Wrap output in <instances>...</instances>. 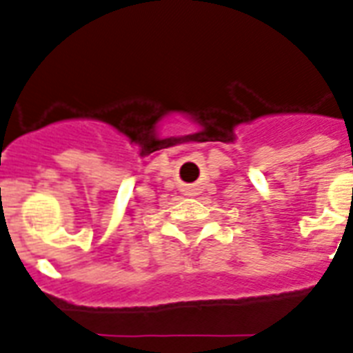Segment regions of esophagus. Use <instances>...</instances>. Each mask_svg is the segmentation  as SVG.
<instances>
[{
    "mask_svg": "<svg viewBox=\"0 0 353 353\" xmlns=\"http://www.w3.org/2000/svg\"><path fill=\"white\" fill-rule=\"evenodd\" d=\"M186 192H188L186 196H194V188H186Z\"/></svg>",
    "mask_w": 353,
    "mask_h": 353,
    "instance_id": "34e87169",
    "label": "esophagus"
}]
</instances>
